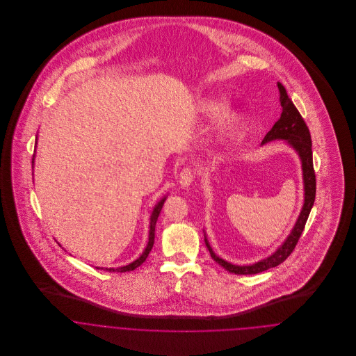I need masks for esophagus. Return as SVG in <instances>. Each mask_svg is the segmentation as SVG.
<instances>
[{"instance_id": "obj_1", "label": "esophagus", "mask_w": 356, "mask_h": 356, "mask_svg": "<svg viewBox=\"0 0 356 356\" xmlns=\"http://www.w3.org/2000/svg\"><path fill=\"white\" fill-rule=\"evenodd\" d=\"M193 181H195V172L192 171V168H189V167L184 168L181 171V174H179V184H181V186L182 188H188V186H191L193 184Z\"/></svg>"}]
</instances>
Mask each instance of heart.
<instances>
[{"mask_svg": "<svg viewBox=\"0 0 356 356\" xmlns=\"http://www.w3.org/2000/svg\"><path fill=\"white\" fill-rule=\"evenodd\" d=\"M226 106L223 99H209L202 104V112L205 116H215ZM241 122V112L237 109H232L225 112L216 123V137L219 140H226L232 136V133L237 129Z\"/></svg>", "mask_w": 356, "mask_h": 356, "instance_id": "1", "label": "heart"}]
</instances>
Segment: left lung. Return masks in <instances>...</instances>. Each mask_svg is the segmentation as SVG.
Listing matches in <instances>:
<instances>
[{
  "mask_svg": "<svg viewBox=\"0 0 356 356\" xmlns=\"http://www.w3.org/2000/svg\"><path fill=\"white\" fill-rule=\"evenodd\" d=\"M280 89V102L282 106V112L280 119L275 122V124L271 127V130L266 134V137L261 141V145H266L271 141H284L288 147H291L295 152L298 153L300 163H302V171H303V186H305V203L302 207V211L299 213V218L291 230L289 236L285 238V241L273 252L270 256L254 261L252 264H233L227 260L219 257L215 254L208 243L207 234L204 232V241L205 245L211 254V257L220 264L225 270L229 273H234L238 275H250L257 274L261 271H266L268 268H273L278 264H281L292 251L295 250L303 230H305V222L308 219V215L311 212V208L315 202V192H316V182H315V172L312 165V144H311V136L309 130L305 124L302 115L299 113L295 104L288 97V93L285 88L278 83Z\"/></svg>",
  "mask_w": 356,
  "mask_h": 356,
  "instance_id": "left-lung-1",
  "label": "left lung"
}]
</instances>
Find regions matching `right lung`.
I'll return each instance as SVG.
<instances>
[{
	"mask_svg": "<svg viewBox=\"0 0 356 356\" xmlns=\"http://www.w3.org/2000/svg\"><path fill=\"white\" fill-rule=\"evenodd\" d=\"M35 145H37V141H35ZM33 164H34V157H33ZM165 199H167V196L161 197V199L156 203V205L153 207L152 213H151V222H149V238H148V244H147V247H145L144 252L140 254V257H137V259H136L134 261H131L130 264H126V266H122V267H116V268H113V267H111V268L97 267V268L106 270V271H116V273H127V271H133V270H136L138 266H141V264L147 260L148 254H149L151 250H152L153 243H154V226H156V222H157L159 213H160V211H161V208H163V204L165 202Z\"/></svg>",
	"mask_w": 356,
	"mask_h": 356,
	"instance_id": "add662e5",
	"label": "right lung"
}]
</instances>
